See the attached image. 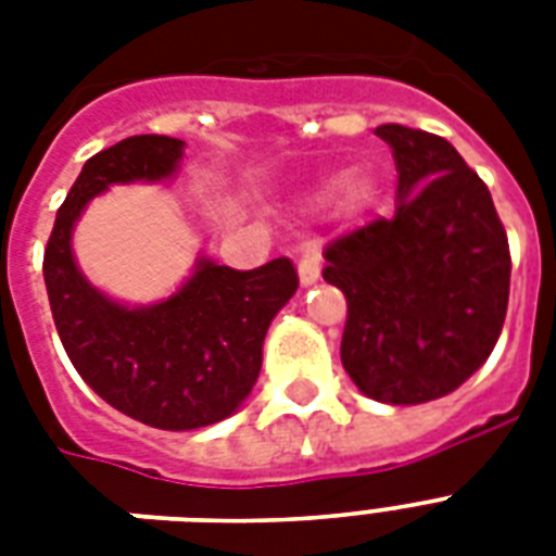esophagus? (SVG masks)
<instances>
[{
  "instance_id": "34e87169",
  "label": "esophagus",
  "mask_w": 556,
  "mask_h": 556,
  "mask_svg": "<svg viewBox=\"0 0 556 556\" xmlns=\"http://www.w3.org/2000/svg\"><path fill=\"white\" fill-rule=\"evenodd\" d=\"M320 262H323V251L317 248V244H312V248H305L303 256H300V282L303 286H312V282H317V277H320Z\"/></svg>"
}]
</instances>
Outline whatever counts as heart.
<instances>
[{
	"label": "heart",
	"instance_id": "1",
	"mask_svg": "<svg viewBox=\"0 0 556 556\" xmlns=\"http://www.w3.org/2000/svg\"><path fill=\"white\" fill-rule=\"evenodd\" d=\"M369 195V181L366 178H349L346 181V201L349 204H361Z\"/></svg>",
	"mask_w": 556,
	"mask_h": 556
}]
</instances>
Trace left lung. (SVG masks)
Wrapping results in <instances>:
<instances>
[{"label":"left lung","instance_id":"8db88e82","mask_svg":"<svg viewBox=\"0 0 556 556\" xmlns=\"http://www.w3.org/2000/svg\"><path fill=\"white\" fill-rule=\"evenodd\" d=\"M397 207L326 248L323 277L346 294L340 361L383 404H424L462 387L508 314L510 248L491 190L456 147L383 124Z\"/></svg>","mask_w":556,"mask_h":556}]
</instances>
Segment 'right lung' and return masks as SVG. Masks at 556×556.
<instances>
[{
    "label": "right lung",
    "mask_w": 556,
    "mask_h": 556,
    "mask_svg": "<svg viewBox=\"0 0 556 556\" xmlns=\"http://www.w3.org/2000/svg\"><path fill=\"white\" fill-rule=\"evenodd\" d=\"M185 143L132 135L86 161L56 210L42 274L56 334L106 404L159 430H195L233 413L256 383L262 340L300 277L288 256L253 270L201 262L176 296L124 308L98 294L72 260V227L91 195L117 181L169 176Z\"/></svg>",
    "instance_id": "add662e5"
}]
</instances>
